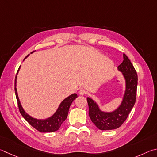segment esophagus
I'll list each match as a JSON object with an SVG mask.
<instances>
[{"mask_svg": "<svg viewBox=\"0 0 157 157\" xmlns=\"http://www.w3.org/2000/svg\"><path fill=\"white\" fill-rule=\"evenodd\" d=\"M78 93H79V94H80V95H84V94H86V91L83 89H81V90H79Z\"/></svg>", "mask_w": 157, "mask_h": 157, "instance_id": "1", "label": "esophagus"}]
</instances>
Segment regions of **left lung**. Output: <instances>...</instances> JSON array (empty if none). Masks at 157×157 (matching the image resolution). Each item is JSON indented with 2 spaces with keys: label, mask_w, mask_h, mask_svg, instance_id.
<instances>
[{
  "label": "left lung",
  "mask_w": 157,
  "mask_h": 157,
  "mask_svg": "<svg viewBox=\"0 0 157 157\" xmlns=\"http://www.w3.org/2000/svg\"><path fill=\"white\" fill-rule=\"evenodd\" d=\"M125 80V91L122 101L117 108L111 112L103 111L98 103L87 97L89 116L92 123L101 130H111L119 128L127 119L136 101L138 77L130 59L123 54V60L118 66Z\"/></svg>",
  "instance_id": "1"
}]
</instances>
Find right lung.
<instances>
[{
    "instance_id": "right-lung-1",
    "label": "right lung",
    "mask_w": 157,
    "mask_h": 157,
    "mask_svg": "<svg viewBox=\"0 0 157 157\" xmlns=\"http://www.w3.org/2000/svg\"><path fill=\"white\" fill-rule=\"evenodd\" d=\"M34 52V51L32 52L30 54H32ZM29 55V54L27 55V56L25 58L24 60L26 59V58H27ZM20 68L21 66L19 67L17 74H18ZM16 80H17V76H16L15 78V94L16 99H17L19 111H20L21 115L23 117L24 119H25L33 128L36 129L38 131L40 132H55L59 130V128L61 126V124L63 123V121L67 119L69 109H70V107L71 103H72L73 101L77 97V94H75V93H74V94H71L67 98H65L64 100H63L61 101V103H60L59 106L58 107L56 112H55L52 116L44 119H36V118L32 117V116H30L29 114H27V112L25 111L23 107H22L21 101L19 100L18 98L17 89H16Z\"/></svg>"
}]
</instances>
